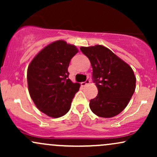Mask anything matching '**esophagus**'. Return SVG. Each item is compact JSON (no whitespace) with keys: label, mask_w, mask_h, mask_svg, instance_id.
<instances>
[{"label":"esophagus","mask_w":157,"mask_h":157,"mask_svg":"<svg viewBox=\"0 0 157 157\" xmlns=\"http://www.w3.org/2000/svg\"><path fill=\"white\" fill-rule=\"evenodd\" d=\"M89 83H90V80H89V79H87V80L85 81V82H81V86H86V85H88V84H89Z\"/></svg>","instance_id":"1"}]
</instances>
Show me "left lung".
I'll return each mask as SVG.
<instances>
[{
    "instance_id": "left-lung-1",
    "label": "left lung",
    "mask_w": 157,
    "mask_h": 157,
    "mask_svg": "<svg viewBox=\"0 0 157 157\" xmlns=\"http://www.w3.org/2000/svg\"><path fill=\"white\" fill-rule=\"evenodd\" d=\"M93 68V80L98 89L90 100V109L100 117L110 118L122 112L136 88V77L125 61L101 45L80 47Z\"/></svg>"
}]
</instances>
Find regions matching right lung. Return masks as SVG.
Returning <instances> with one entry per match:
<instances>
[{
    "label": "right lung",
    "mask_w": 157,
    "mask_h": 157,
    "mask_svg": "<svg viewBox=\"0 0 157 157\" xmlns=\"http://www.w3.org/2000/svg\"><path fill=\"white\" fill-rule=\"evenodd\" d=\"M78 52L74 45L57 40L43 48L27 70L30 97L40 111L53 118L69 111L80 85L68 79L71 59Z\"/></svg>",
    "instance_id": "1"
}]
</instances>
